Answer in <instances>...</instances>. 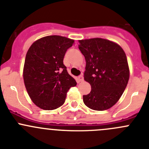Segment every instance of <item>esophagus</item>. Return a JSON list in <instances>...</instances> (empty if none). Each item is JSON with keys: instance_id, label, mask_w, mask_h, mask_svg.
<instances>
[{"instance_id": "esophagus-1", "label": "esophagus", "mask_w": 149, "mask_h": 149, "mask_svg": "<svg viewBox=\"0 0 149 149\" xmlns=\"http://www.w3.org/2000/svg\"><path fill=\"white\" fill-rule=\"evenodd\" d=\"M79 81H84V77H83L82 75H81V76H79Z\"/></svg>"}]
</instances>
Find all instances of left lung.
I'll return each mask as SVG.
<instances>
[{"instance_id": "8db88e82", "label": "left lung", "mask_w": 149, "mask_h": 149, "mask_svg": "<svg viewBox=\"0 0 149 149\" xmlns=\"http://www.w3.org/2000/svg\"><path fill=\"white\" fill-rule=\"evenodd\" d=\"M79 42L86 60L84 80L91 85V91L83 95V101L93 110L109 109L120 99L129 81L126 54L120 45L106 39Z\"/></svg>"}]
</instances>
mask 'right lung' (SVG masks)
Returning <instances> with one entry per match:
<instances>
[{"instance_id": "obj_1", "label": "right lung", "mask_w": 149, "mask_h": 149, "mask_svg": "<svg viewBox=\"0 0 149 149\" xmlns=\"http://www.w3.org/2000/svg\"><path fill=\"white\" fill-rule=\"evenodd\" d=\"M74 40L52 35L31 45L26 56L23 79L28 94L38 107L57 109L65 103L69 89L76 81L67 71L63 59Z\"/></svg>"}]
</instances>
